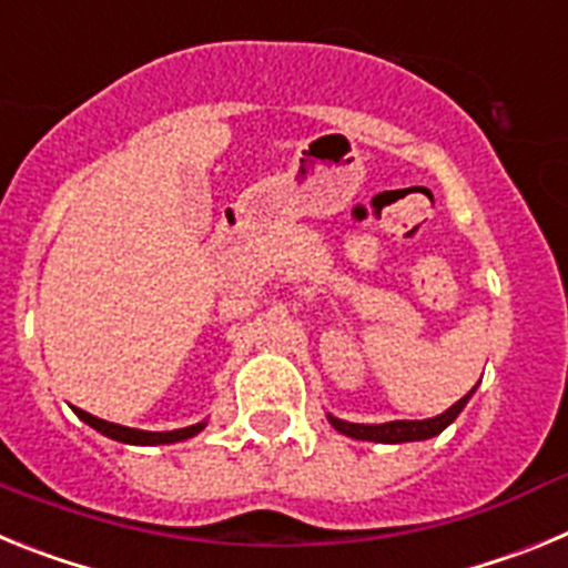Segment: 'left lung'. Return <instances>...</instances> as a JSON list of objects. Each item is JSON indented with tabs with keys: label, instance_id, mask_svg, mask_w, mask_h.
<instances>
[{
	"label": "left lung",
	"instance_id": "8db88e82",
	"mask_svg": "<svg viewBox=\"0 0 568 568\" xmlns=\"http://www.w3.org/2000/svg\"><path fill=\"white\" fill-rule=\"evenodd\" d=\"M471 393H475V386H471L469 393L453 404L446 413L435 415V418H424V420H386V424H349V420H341L335 415L327 413L329 424L338 429L341 435L355 440H375V444H409V440H426L435 438L446 429V426L453 424L460 413H464V406L469 404Z\"/></svg>",
	"mask_w": 568,
	"mask_h": 568
}]
</instances>
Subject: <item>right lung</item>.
I'll use <instances>...</instances> for the list:
<instances>
[{"instance_id": "right-lung-1", "label": "right lung", "mask_w": 568, "mask_h": 568, "mask_svg": "<svg viewBox=\"0 0 568 568\" xmlns=\"http://www.w3.org/2000/svg\"><path fill=\"white\" fill-rule=\"evenodd\" d=\"M79 418L88 426H93L97 433L108 435V438L119 440V444H133V446H159V444H179V440H187L193 435H199L207 426V420L193 426H184V429H173V433H144V429H130V426L122 424H110V420L97 418V415L84 413V409H77Z\"/></svg>"}]
</instances>
